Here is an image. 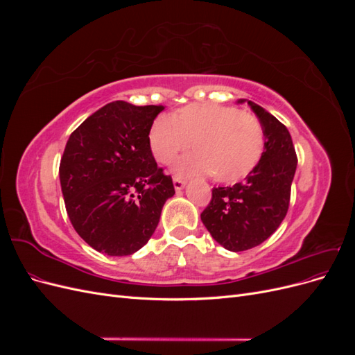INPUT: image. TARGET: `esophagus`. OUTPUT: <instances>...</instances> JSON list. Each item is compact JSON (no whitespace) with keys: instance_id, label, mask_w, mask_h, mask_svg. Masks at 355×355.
Wrapping results in <instances>:
<instances>
[{"instance_id":"34e87169","label":"esophagus","mask_w":355,"mask_h":355,"mask_svg":"<svg viewBox=\"0 0 355 355\" xmlns=\"http://www.w3.org/2000/svg\"><path fill=\"white\" fill-rule=\"evenodd\" d=\"M173 187H175L176 191H182V189H184V188L187 187V182L182 180V179L175 178V179H173Z\"/></svg>"}]
</instances>
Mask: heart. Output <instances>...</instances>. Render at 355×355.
Returning <instances> with one entry per match:
<instances>
[{"mask_svg": "<svg viewBox=\"0 0 355 355\" xmlns=\"http://www.w3.org/2000/svg\"><path fill=\"white\" fill-rule=\"evenodd\" d=\"M149 148L161 164H170L194 142V154L175 167L179 176L211 175L235 182L259 163L263 153L261 123L234 106L191 103L173 116L159 115L149 128Z\"/></svg>", "mask_w": 355, "mask_h": 355, "instance_id": "heart-1", "label": "heart"}]
</instances>
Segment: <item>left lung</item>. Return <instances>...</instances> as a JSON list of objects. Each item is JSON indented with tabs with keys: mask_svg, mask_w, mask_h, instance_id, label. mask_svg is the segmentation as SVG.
<instances>
[{
	"mask_svg": "<svg viewBox=\"0 0 355 355\" xmlns=\"http://www.w3.org/2000/svg\"><path fill=\"white\" fill-rule=\"evenodd\" d=\"M265 136L259 163L234 187L213 188L201 220L214 241L230 252H243L263 243L286 218L297 158L284 124L252 101Z\"/></svg>",
	"mask_w": 355,
	"mask_h": 355,
	"instance_id": "obj_1",
	"label": "left lung"
}]
</instances>
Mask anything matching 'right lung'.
I'll return each mask as SVG.
<instances>
[{
  "label": "right lung",
  "mask_w": 355,
  "mask_h": 355,
  "mask_svg": "<svg viewBox=\"0 0 355 355\" xmlns=\"http://www.w3.org/2000/svg\"><path fill=\"white\" fill-rule=\"evenodd\" d=\"M163 110L115 101L68 139L59 167L62 194L72 227L94 250L127 256L142 249L175 196L149 148V128Z\"/></svg>",
  "instance_id": "obj_1"
}]
</instances>
